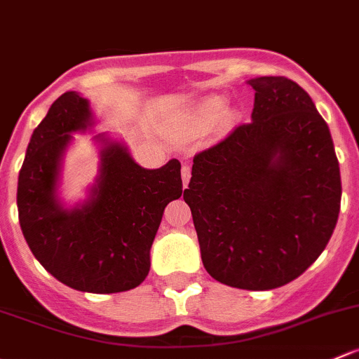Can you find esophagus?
Segmentation results:
<instances>
[{"mask_svg":"<svg viewBox=\"0 0 359 359\" xmlns=\"http://www.w3.org/2000/svg\"><path fill=\"white\" fill-rule=\"evenodd\" d=\"M180 175H182L184 187H186L187 182H189V179H191V167H189V165H184L182 170H180Z\"/></svg>","mask_w":359,"mask_h":359,"instance_id":"esophagus-1","label":"esophagus"}]
</instances>
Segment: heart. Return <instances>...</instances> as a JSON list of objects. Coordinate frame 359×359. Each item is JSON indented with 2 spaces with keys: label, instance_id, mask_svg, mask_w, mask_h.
<instances>
[{
  "label": "heart",
  "instance_id": "b5f03b06",
  "mask_svg": "<svg viewBox=\"0 0 359 359\" xmlns=\"http://www.w3.org/2000/svg\"><path fill=\"white\" fill-rule=\"evenodd\" d=\"M222 107H224V101H222L220 97L210 96V97H206L201 104H199V113L205 116H210V115H215V113L220 111Z\"/></svg>",
  "mask_w": 359,
  "mask_h": 359
}]
</instances>
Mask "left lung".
<instances>
[{
	"label": "left lung",
	"mask_w": 359,
	"mask_h": 359,
	"mask_svg": "<svg viewBox=\"0 0 359 359\" xmlns=\"http://www.w3.org/2000/svg\"><path fill=\"white\" fill-rule=\"evenodd\" d=\"M251 122L194 156L189 205L203 265L230 287L269 290L322 255L341 210L329 126L287 77H256Z\"/></svg>",
	"instance_id": "1"
}]
</instances>
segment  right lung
<instances>
[{"label": "right lung", "instance_id": "add662e5", "mask_svg": "<svg viewBox=\"0 0 359 359\" xmlns=\"http://www.w3.org/2000/svg\"><path fill=\"white\" fill-rule=\"evenodd\" d=\"M93 126L89 101L75 90L51 104L18 173V220L32 255L62 284L82 292H123L148 277L165 206L182 196L180 161L142 168L123 142L104 132L94 135L100 172L88 198L69 208L58 196L63 156L72 134Z\"/></svg>", "mask_w": 359, "mask_h": 359}]
</instances>
